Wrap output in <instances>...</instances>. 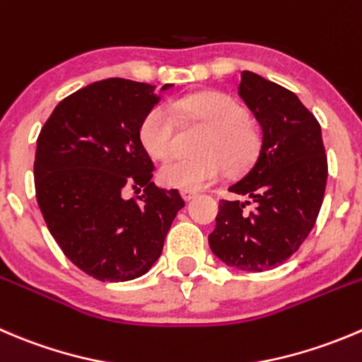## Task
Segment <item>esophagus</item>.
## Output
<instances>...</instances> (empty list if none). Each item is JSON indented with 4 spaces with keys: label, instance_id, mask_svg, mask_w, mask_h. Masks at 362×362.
<instances>
[{
    "label": "esophagus",
    "instance_id": "1",
    "mask_svg": "<svg viewBox=\"0 0 362 362\" xmlns=\"http://www.w3.org/2000/svg\"><path fill=\"white\" fill-rule=\"evenodd\" d=\"M180 194H182V198L185 199V202H189V199L194 198L196 192H192V191H180Z\"/></svg>",
    "mask_w": 362,
    "mask_h": 362
}]
</instances>
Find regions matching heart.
Instances as JSON below:
<instances>
[{"mask_svg":"<svg viewBox=\"0 0 362 362\" xmlns=\"http://www.w3.org/2000/svg\"><path fill=\"white\" fill-rule=\"evenodd\" d=\"M206 127L198 145L199 157L171 159L163 164L159 178L164 185L182 191L209 187L226 168L230 173L245 170L259 148V132L247 120V111L235 97L223 92H199L184 100L150 107L138 125V139L152 159L171 156L177 134L175 115Z\"/></svg>","mask_w":362,"mask_h":362,"instance_id":"heart-1","label":"heart"}]
</instances>
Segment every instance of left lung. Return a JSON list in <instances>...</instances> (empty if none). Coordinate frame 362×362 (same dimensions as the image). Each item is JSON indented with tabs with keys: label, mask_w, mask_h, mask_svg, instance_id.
<instances>
[{
	"label": "left lung",
	"mask_w": 362,
	"mask_h": 362,
	"mask_svg": "<svg viewBox=\"0 0 362 362\" xmlns=\"http://www.w3.org/2000/svg\"><path fill=\"white\" fill-rule=\"evenodd\" d=\"M238 95L262 127L251 166L228 191L250 202L221 199L210 249L240 270L274 269L299 251L317 223L327 184V156L315 115L286 88L244 70Z\"/></svg>",
	"instance_id": "obj_1"
}]
</instances>
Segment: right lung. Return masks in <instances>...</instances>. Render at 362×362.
<instances>
[{"mask_svg":"<svg viewBox=\"0 0 362 362\" xmlns=\"http://www.w3.org/2000/svg\"><path fill=\"white\" fill-rule=\"evenodd\" d=\"M171 84L163 86V90ZM153 86L111 77L65 97L42 127L35 192L63 255L99 281H131L153 265L177 212V189L157 187L138 139ZM129 187L141 197L124 198Z\"/></svg>","mask_w":362,"mask_h":362,"instance_id":"1","label":"right lung"}]
</instances>
